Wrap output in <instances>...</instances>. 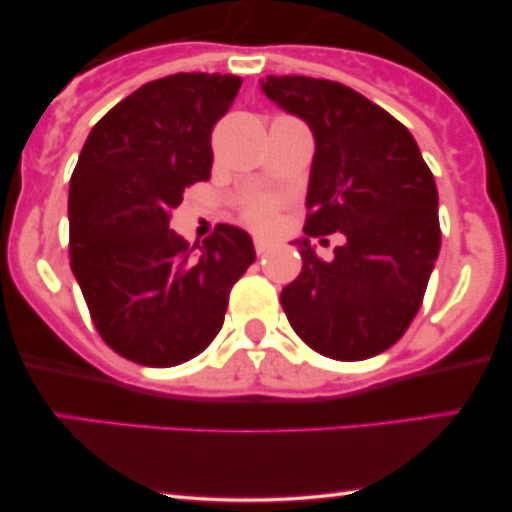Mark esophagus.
Instances as JSON below:
<instances>
[{"mask_svg":"<svg viewBox=\"0 0 512 512\" xmlns=\"http://www.w3.org/2000/svg\"><path fill=\"white\" fill-rule=\"evenodd\" d=\"M272 248H274L272 240H267V238H262V236L255 238V252H257V255H267V252L272 250Z\"/></svg>","mask_w":512,"mask_h":512,"instance_id":"obj_1","label":"esophagus"}]
</instances>
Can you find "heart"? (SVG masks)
<instances>
[{
  "label": "heart",
  "mask_w": 512,
  "mask_h": 512,
  "mask_svg": "<svg viewBox=\"0 0 512 512\" xmlns=\"http://www.w3.org/2000/svg\"><path fill=\"white\" fill-rule=\"evenodd\" d=\"M274 204L269 202V199H260V202L250 204L248 211H245V216H248V221L252 223V226H269V223L274 221Z\"/></svg>",
  "instance_id": "b5f03b06"
}]
</instances>
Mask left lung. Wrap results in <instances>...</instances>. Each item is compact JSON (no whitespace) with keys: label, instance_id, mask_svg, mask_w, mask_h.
Instances as JSON below:
<instances>
[{"label":"left lung","instance_id":"left-lung-1","mask_svg":"<svg viewBox=\"0 0 512 512\" xmlns=\"http://www.w3.org/2000/svg\"><path fill=\"white\" fill-rule=\"evenodd\" d=\"M264 96L315 139L305 236L344 233L330 262L293 240L303 269L281 291L291 327L317 354H383L419 313L440 250L438 190L402 122L354 88L310 76L260 79Z\"/></svg>","mask_w":512,"mask_h":512}]
</instances>
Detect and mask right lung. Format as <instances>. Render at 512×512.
<instances>
[{
    "label": "right lung",
    "instance_id": "right-lung-1",
    "mask_svg": "<svg viewBox=\"0 0 512 512\" xmlns=\"http://www.w3.org/2000/svg\"><path fill=\"white\" fill-rule=\"evenodd\" d=\"M240 84L202 72L149 81L96 122L69 182V257L93 325L142 366L202 354L255 262L238 226L219 223L202 245L170 231L185 187L209 180L211 129Z\"/></svg>",
    "mask_w": 512,
    "mask_h": 512
}]
</instances>
